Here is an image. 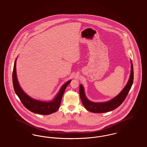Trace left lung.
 Listing matches in <instances>:
<instances>
[{"label": "left lung", "instance_id": "obj_1", "mask_svg": "<svg viewBox=\"0 0 147 147\" xmlns=\"http://www.w3.org/2000/svg\"><path fill=\"white\" fill-rule=\"evenodd\" d=\"M131 73L129 80L123 90L111 100L102 102H94L86 97L84 87L82 84L79 86V94L85 108L89 111L94 113H105L112 111L117 108L123 102L130 90L133 82V67L131 60Z\"/></svg>", "mask_w": 147, "mask_h": 147}]
</instances>
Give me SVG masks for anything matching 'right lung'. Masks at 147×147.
Segmentation results:
<instances>
[{
	"instance_id": "1",
	"label": "right lung",
	"mask_w": 147,
	"mask_h": 147,
	"mask_svg": "<svg viewBox=\"0 0 147 147\" xmlns=\"http://www.w3.org/2000/svg\"><path fill=\"white\" fill-rule=\"evenodd\" d=\"M16 64V59L14 62L13 72V83L15 92L20 98L22 104L30 111L40 115H47L56 112L60 107L64 92L67 86L70 83L71 80L63 84L56 97L52 100L49 101L37 100L29 96L21 89L17 78Z\"/></svg>"
}]
</instances>
